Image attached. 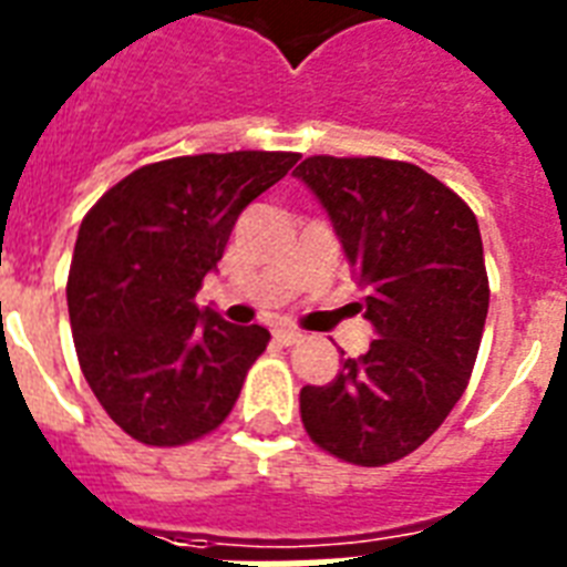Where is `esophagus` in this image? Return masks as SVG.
<instances>
[{
  "label": "esophagus",
  "instance_id": "obj_1",
  "mask_svg": "<svg viewBox=\"0 0 567 567\" xmlns=\"http://www.w3.org/2000/svg\"><path fill=\"white\" fill-rule=\"evenodd\" d=\"M301 337H305V333L298 331V328H289V324H280V328H275V340H278V343H284V346L298 343Z\"/></svg>",
  "mask_w": 567,
  "mask_h": 567
}]
</instances>
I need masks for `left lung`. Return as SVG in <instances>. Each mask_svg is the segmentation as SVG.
<instances>
[{
  "label": "left lung",
  "mask_w": 567,
  "mask_h": 567,
  "mask_svg": "<svg viewBox=\"0 0 567 567\" xmlns=\"http://www.w3.org/2000/svg\"><path fill=\"white\" fill-rule=\"evenodd\" d=\"M296 177L331 215L379 333L328 384L301 388V423L340 462H399L437 432L471 381L491 298L480 224L411 162L310 156Z\"/></svg>",
  "instance_id": "obj_1"
}]
</instances>
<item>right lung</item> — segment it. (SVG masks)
<instances>
[{"instance_id": "add662e5", "label": "right lung", "mask_w": 567, "mask_h": 567, "mask_svg": "<svg viewBox=\"0 0 567 567\" xmlns=\"http://www.w3.org/2000/svg\"><path fill=\"white\" fill-rule=\"evenodd\" d=\"M296 162L284 151L153 162L82 218L68 275L79 367L135 441L183 446L234 411L269 331L197 310L195 296L245 206Z\"/></svg>"}]
</instances>
